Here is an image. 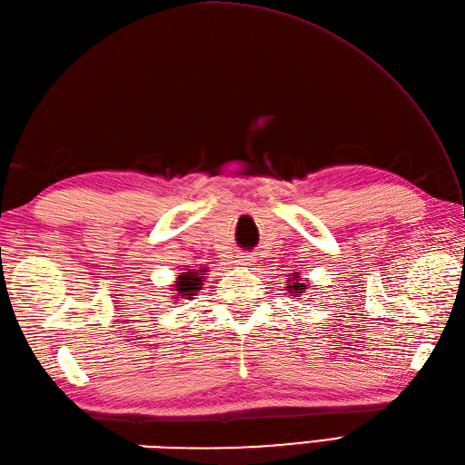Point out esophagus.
I'll return each instance as SVG.
<instances>
[{"instance_id": "esophagus-1", "label": "esophagus", "mask_w": 465, "mask_h": 465, "mask_svg": "<svg viewBox=\"0 0 465 465\" xmlns=\"http://www.w3.org/2000/svg\"><path fill=\"white\" fill-rule=\"evenodd\" d=\"M242 263H250V260H248V255H243V258H242Z\"/></svg>"}]
</instances>
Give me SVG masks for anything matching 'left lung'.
<instances>
[{"label": "left lung", "mask_w": 465, "mask_h": 465, "mask_svg": "<svg viewBox=\"0 0 465 465\" xmlns=\"http://www.w3.org/2000/svg\"><path fill=\"white\" fill-rule=\"evenodd\" d=\"M292 283H288V288H290V293H293L295 298H300V293H303L305 290V283H302V280H300V273L295 272V275H293V280H290Z\"/></svg>", "instance_id": "1"}]
</instances>
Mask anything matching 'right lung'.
<instances>
[{"mask_svg": "<svg viewBox=\"0 0 465 465\" xmlns=\"http://www.w3.org/2000/svg\"><path fill=\"white\" fill-rule=\"evenodd\" d=\"M203 275L205 273L202 272H185L175 282V293H180L185 300H192V295H195L197 290H202Z\"/></svg>", "mask_w": 465, "mask_h": 465, "instance_id": "obj_1", "label": "right lung"}]
</instances>
